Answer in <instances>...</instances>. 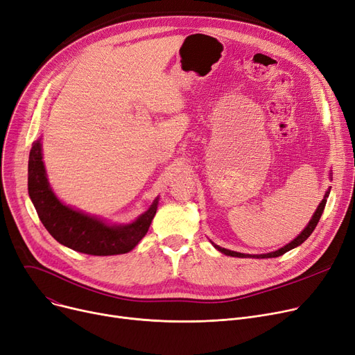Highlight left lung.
<instances>
[{
  "label": "left lung",
  "mask_w": 355,
  "mask_h": 355,
  "mask_svg": "<svg viewBox=\"0 0 355 355\" xmlns=\"http://www.w3.org/2000/svg\"><path fill=\"white\" fill-rule=\"evenodd\" d=\"M329 176H332L331 173H329ZM329 192H331V188H328V191L325 192V195H324V199L320 200V204L318 205V208H316V211H315V214L312 215V218H311V221L308 223V225L302 230V232L297 235L296 239H293L289 244H286L284 247H282V248H279V250H276V251H272V252H266V254H244V252H237V251H231V250H227V248H223V247H219V245H216V244H214L212 243V245L218 250V251H221L223 254H225V256H231V257H240V259H247V257H252V259H272V257H279V256H283L284 252H288V251H291L292 248H295V247H297V245H300L303 241H305L309 235L312 234V231L315 230V227L318 225V223H319V218H320V215H322V212H324V208H325V204H327V198L329 196Z\"/></svg>",
  "instance_id": "obj_1"
}]
</instances>
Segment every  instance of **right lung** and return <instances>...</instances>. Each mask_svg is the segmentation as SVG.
Wrapping results in <instances>:
<instances>
[{
	"mask_svg": "<svg viewBox=\"0 0 355 355\" xmlns=\"http://www.w3.org/2000/svg\"><path fill=\"white\" fill-rule=\"evenodd\" d=\"M28 196L42 224L58 243L91 256H115L131 251L147 234L159 205L157 196L134 221L111 224L96 215L63 204L50 188L43 163L42 139L33 143L30 150Z\"/></svg>",
	"mask_w": 355,
	"mask_h": 355,
	"instance_id": "obj_1",
	"label": "right lung"
}]
</instances>
